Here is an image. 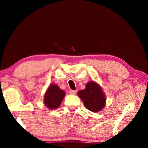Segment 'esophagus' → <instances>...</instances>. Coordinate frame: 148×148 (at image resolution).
Here are the masks:
<instances>
[{
  "label": "esophagus",
  "instance_id": "1",
  "mask_svg": "<svg viewBox=\"0 0 148 148\" xmlns=\"http://www.w3.org/2000/svg\"><path fill=\"white\" fill-rule=\"evenodd\" d=\"M77 92V90H71L69 91V93L71 95H76Z\"/></svg>",
  "mask_w": 148,
  "mask_h": 148
}]
</instances>
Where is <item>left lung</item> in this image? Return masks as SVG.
<instances>
[{
	"label": "left lung",
	"instance_id": "8db88e82",
	"mask_svg": "<svg viewBox=\"0 0 148 148\" xmlns=\"http://www.w3.org/2000/svg\"><path fill=\"white\" fill-rule=\"evenodd\" d=\"M77 95L86 108L92 112L101 111L106 105V95L101 86L95 82H87L85 89L79 91Z\"/></svg>",
	"mask_w": 148,
	"mask_h": 148
}]
</instances>
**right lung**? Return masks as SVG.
Instances as JSON below:
<instances>
[{
	"label": "right lung",
	"instance_id": "add662e5",
	"mask_svg": "<svg viewBox=\"0 0 148 148\" xmlns=\"http://www.w3.org/2000/svg\"><path fill=\"white\" fill-rule=\"evenodd\" d=\"M64 97V91L56 84L50 85L44 94V105L49 110L56 109L61 105Z\"/></svg>",
	"mask_w": 148,
	"mask_h": 148
}]
</instances>
